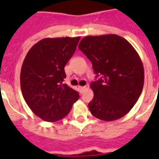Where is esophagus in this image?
Masks as SVG:
<instances>
[{"label": "esophagus", "mask_w": 159, "mask_h": 159, "mask_svg": "<svg viewBox=\"0 0 159 159\" xmlns=\"http://www.w3.org/2000/svg\"><path fill=\"white\" fill-rule=\"evenodd\" d=\"M78 88H79V90H80V92H81V93H83V92H84L85 90H86V88H87V87H78Z\"/></svg>", "instance_id": "1"}]
</instances>
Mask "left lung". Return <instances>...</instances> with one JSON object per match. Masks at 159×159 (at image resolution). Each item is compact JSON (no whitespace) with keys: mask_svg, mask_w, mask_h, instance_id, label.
Here are the masks:
<instances>
[{"mask_svg":"<svg viewBox=\"0 0 159 159\" xmlns=\"http://www.w3.org/2000/svg\"><path fill=\"white\" fill-rule=\"evenodd\" d=\"M78 48L92 62L98 80L90 85L94 97L88 107L106 121L123 117L133 108L143 87L144 71L138 53L116 34L87 36Z\"/></svg>","mask_w":159,"mask_h":159,"instance_id":"left-lung-1","label":"left lung"}]
</instances>
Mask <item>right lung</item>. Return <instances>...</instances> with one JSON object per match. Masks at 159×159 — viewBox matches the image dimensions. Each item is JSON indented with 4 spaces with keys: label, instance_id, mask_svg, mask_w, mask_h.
Listing matches in <instances>:
<instances>
[{
    "label": "right lung",
    "instance_id": "obj_1",
    "mask_svg": "<svg viewBox=\"0 0 159 159\" xmlns=\"http://www.w3.org/2000/svg\"><path fill=\"white\" fill-rule=\"evenodd\" d=\"M80 37L46 38L29 50L20 72V87L30 110L48 122L62 120L79 98L63 84L65 65L76 51Z\"/></svg>",
    "mask_w": 159,
    "mask_h": 159
}]
</instances>
